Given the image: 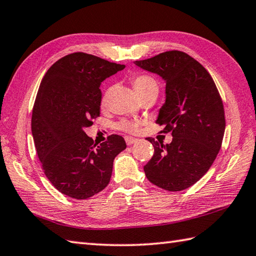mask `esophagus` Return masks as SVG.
Returning <instances> with one entry per match:
<instances>
[{
    "label": "esophagus",
    "mask_w": 256,
    "mask_h": 256,
    "mask_svg": "<svg viewBox=\"0 0 256 256\" xmlns=\"http://www.w3.org/2000/svg\"><path fill=\"white\" fill-rule=\"evenodd\" d=\"M138 140V138H134L132 136H126V138H125V142H126L128 145H132L134 143H136Z\"/></svg>",
    "instance_id": "34e87169"
}]
</instances>
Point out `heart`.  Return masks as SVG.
Segmentation results:
<instances>
[{
    "label": "heart",
    "mask_w": 256,
    "mask_h": 256,
    "mask_svg": "<svg viewBox=\"0 0 256 256\" xmlns=\"http://www.w3.org/2000/svg\"><path fill=\"white\" fill-rule=\"evenodd\" d=\"M132 84H133V86H134V90L136 91L138 96L143 94H145L146 91H148L150 89L158 88V86H157L156 81L153 78H152L150 76H148V74H138V76H136V77H134L132 79ZM108 96V91H106V94L103 96V98H102L101 104L103 106L106 104ZM118 126L123 128V130H125V131H128V132L135 133V132L138 131V124L135 123V122L123 121V122L120 123Z\"/></svg>",
    "instance_id": "b5f03b06"
}]
</instances>
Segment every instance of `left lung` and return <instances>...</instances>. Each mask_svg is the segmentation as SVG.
Returning <instances> with one entry per match:
<instances>
[{"mask_svg": "<svg viewBox=\"0 0 256 256\" xmlns=\"http://www.w3.org/2000/svg\"><path fill=\"white\" fill-rule=\"evenodd\" d=\"M138 67L158 74L166 84V100L156 122L172 132V143L154 138V155L144 166L148 180L168 192H180L208 172L221 148L226 130L224 108L209 72L186 52L170 50Z\"/></svg>", "mask_w": 256, "mask_h": 256, "instance_id": "8db88e82", "label": "left lung"}]
</instances>
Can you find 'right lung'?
<instances>
[{"instance_id":"1","label":"right lung","mask_w":256,"mask_h":256,"mask_svg":"<svg viewBox=\"0 0 256 256\" xmlns=\"http://www.w3.org/2000/svg\"><path fill=\"white\" fill-rule=\"evenodd\" d=\"M124 68L74 52L54 64L42 80L32 108V138L46 177L70 198L86 199L104 189L114 158L126 148L120 135L96 146L84 132L100 116L101 82Z\"/></svg>"}]
</instances>
